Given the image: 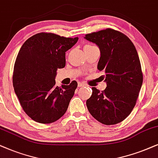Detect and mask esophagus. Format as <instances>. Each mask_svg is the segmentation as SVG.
<instances>
[{
    "label": "esophagus",
    "instance_id": "esophagus-1",
    "mask_svg": "<svg viewBox=\"0 0 158 158\" xmlns=\"http://www.w3.org/2000/svg\"><path fill=\"white\" fill-rule=\"evenodd\" d=\"M85 85H84V84H81V83H79L78 84V87H85Z\"/></svg>",
    "mask_w": 158,
    "mask_h": 158
}]
</instances>
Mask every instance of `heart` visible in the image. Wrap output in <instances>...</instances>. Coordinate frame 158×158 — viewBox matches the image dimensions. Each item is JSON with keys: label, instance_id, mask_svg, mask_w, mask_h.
<instances>
[{"label": "heart", "instance_id": "b5f03b06", "mask_svg": "<svg viewBox=\"0 0 158 158\" xmlns=\"http://www.w3.org/2000/svg\"><path fill=\"white\" fill-rule=\"evenodd\" d=\"M87 45H85V46H87Z\"/></svg>", "mask_w": 158, "mask_h": 158}]
</instances>
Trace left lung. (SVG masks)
Segmentation results:
<instances>
[{
    "label": "left lung",
    "instance_id": "8db88e82",
    "mask_svg": "<svg viewBox=\"0 0 158 158\" xmlns=\"http://www.w3.org/2000/svg\"><path fill=\"white\" fill-rule=\"evenodd\" d=\"M100 50L98 69L107 84L100 92L92 87L86 102L92 116L102 124L114 125L123 121L135 106L143 82L141 64L135 46L124 34L106 29L85 35Z\"/></svg>",
    "mask_w": 158,
    "mask_h": 158
}]
</instances>
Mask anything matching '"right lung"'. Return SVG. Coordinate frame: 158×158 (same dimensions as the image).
Segmentation results:
<instances>
[{
    "label": "right lung",
    "instance_id": "add662e5",
    "mask_svg": "<svg viewBox=\"0 0 158 158\" xmlns=\"http://www.w3.org/2000/svg\"><path fill=\"white\" fill-rule=\"evenodd\" d=\"M78 37L36 34L25 41L14 64L13 85L21 106L35 121L50 123L66 112L77 82L56 86L58 69L66 66V52Z\"/></svg>",
    "mask_w": 158,
    "mask_h": 158
}]
</instances>
